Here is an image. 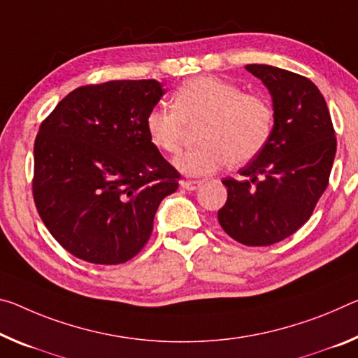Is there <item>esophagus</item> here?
Wrapping results in <instances>:
<instances>
[{
  "instance_id": "obj_1",
  "label": "esophagus",
  "mask_w": 358,
  "mask_h": 358,
  "mask_svg": "<svg viewBox=\"0 0 358 358\" xmlns=\"http://www.w3.org/2000/svg\"><path fill=\"white\" fill-rule=\"evenodd\" d=\"M180 185H181V188H185L188 191H196L202 185V181H199V180H183Z\"/></svg>"
}]
</instances>
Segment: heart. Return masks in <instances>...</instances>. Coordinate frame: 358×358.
<instances>
[{
	"instance_id": "obj_1",
	"label": "heart",
	"mask_w": 358,
	"mask_h": 358,
	"mask_svg": "<svg viewBox=\"0 0 358 358\" xmlns=\"http://www.w3.org/2000/svg\"><path fill=\"white\" fill-rule=\"evenodd\" d=\"M197 129V146L175 159L186 175H207L231 161L241 166L257 157L274 127V113L259 95L213 76H197L175 90L172 106H155L146 115L151 143L164 152H178L189 127Z\"/></svg>"
}]
</instances>
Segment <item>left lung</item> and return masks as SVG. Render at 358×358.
<instances>
[{"label":"left lung","instance_id":"obj_1","mask_svg":"<svg viewBox=\"0 0 358 358\" xmlns=\"http://www.w3.org/2000/svg\"><path fill=\"white\" fill-rule=\"evenodd\" d=\"M268 87L274 110L271 138L239 170L224 178L228 199L218 210L221 228L248 247L280 242L310 218L336 155L330 111L310 79L271 65H245Z\"/></svg>","mask_w":358,"mask_h":358}]
</instances>
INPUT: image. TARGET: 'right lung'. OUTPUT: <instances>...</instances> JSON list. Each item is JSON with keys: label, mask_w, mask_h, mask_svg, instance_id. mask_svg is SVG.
Instances as JSON below:
<instances>
[{"label": "right lung", "mask_w": 358, "mask_h": 358, "mask_svg": "<svg viewBox=\"0 0 358 358\" xmlns=\"http://www.w3.org/2000/svg\"><path fill=\"white\" fill-rule=\"evenodd\" d=\"M166 90L156 79L78 87L44 119L35 140L33 199L54 239L76 258L121 264L148 242L180 173L146 132Z\"/></svg>", "instance_id": "obj_1"}]
</instances>
